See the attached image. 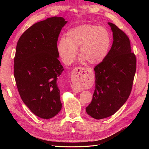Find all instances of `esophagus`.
<instances>
[{"label": "esophagus", "mask_w": 149, "mask_h": 149, "mask_svg": "<svg viewBox=\"0 0 149 149\" xmlns=\"http://www.w3.org/2000/svg\"><path fill=\"white\" fill-rule=\"evenodd\" d=\"M86 71V68H76L73 71V73H72V76H73V82H78L81 79L83 78V76L84 75V72ZM72 89H73V91L74 93H79L82 91V89L81 88H79L78 86H72Z\"/></svg>", "instance_id": "obj_1"}]
</instances>
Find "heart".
I'll list each match as a JSON object with an SVG mask.
<instances>
[{
    "mask_svg": "<svg viewBox=\"0 0 149 149\" xmlns=\"http://www.w3.org/2000/svg\"><path fill=\"white\" fill-rule=\"evenodd\" d=\"M110 45V35L106 29L96 25H83L68 31L66 38L60 40L57 48L66 65L71 64L78 47L81 61L97 65L107 56Z\"/></svg>",
    "mask_w": 149,
    "mask_h": 149,
    "instance_id": "obj_1",
    "label": "heart"
}]
</instances>
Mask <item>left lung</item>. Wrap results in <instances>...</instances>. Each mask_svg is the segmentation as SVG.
Listing matches in <instances>:
<instances>
[{"label":"left lung","mask_w":149,"mask_h":149,"mask_svg":"<svg viewBox=\"0 0 149 149\" xmlns=\"http://www.w3.org/2000/svg\"><path fill=\"white\" fill-rule=\"evenodd\" d=\"M113 33L111 48L102 62L94 68L95 89L93 100L86 108L96 119L108 118L118 111L131 93L136 71V57L128 36L109 22Z\"/></svg>","instance_id":"8db88e82"}]
</instances>
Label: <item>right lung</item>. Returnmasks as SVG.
Here are the masks:
<instances>
[{
    "mask_svg": "<svg viewBox=\"0 0 149 149\" xmlns=\"http://www.w3.org/2000/svg\"><path fill=\"white\" fill-rule=\"evenodd\" d=\"M67 23L53 17L26 30L17 44L13 74L22 100L42 119H50L61 109L57 80L64 70L58 60L57 42Z\"/></svg>",
    "mask_w": 149,
    "mask_h": 149,
    "instance_id": "obj_1",
    "label": "right lung"
}]
</instances>
